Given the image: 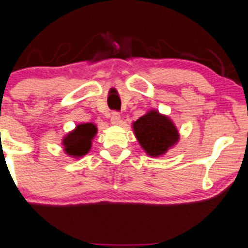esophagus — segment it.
I'll return each mask as SVG.
<instances>
[{
  "label": "esophagus",
  "instance_id": "obj_1",
  "mask_svg": "<svg viewBox=\"0 0 248 248\" xmlns=\"http://www.w3.org/2000/svg\"><path fill=\"white\" fill-rule=\"evenodd\" d=\"M120 118H121L120 114H119L118 112H112V114H111V122L113 124H120V121H121Z\"/></svg>",
  "mask_w": 248,
  "mask_h": 248
}]
</instances>
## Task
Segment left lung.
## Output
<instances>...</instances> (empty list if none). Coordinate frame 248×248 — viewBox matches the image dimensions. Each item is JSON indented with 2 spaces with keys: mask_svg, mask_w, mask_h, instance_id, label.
<instances>
[{
  "mask_svg": "<svg viewBox=\"0 0 248 248\" xmlns=\"http://www.w3.org/2000/svg\"><path fill=\"white\" fill-rule=\"evenodd\" d=\"M133 129L140 145L152 158L164 155L180 140V133L173 120L158 109H150L134 121Z\"/></svg>",
  "mask_w": 248,
  "mask_h": 248,
  "instance_id": "left-lung-1",
  "label": "left lung"
}]
</instances>
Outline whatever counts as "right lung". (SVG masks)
Returning <instances> with one entry per match:
<instances>
[{
  "mask_svg": "<svg viewBox=\"0 0 248 248\" xmlns=\"http://www.w3.org/2000/svg\"><path fill=\"white\" fill-rule=\"evenodd\" d=\"M97 134V126L93 122L80 124L67 133L62 140L64 152L71 158L79 159L92 149L93 140Z\"/></svg>",
  "mask_w": 248,
  "mask_h": 248,
  "instance_id": "1",
  "label": "right lung"
}]
</instances>
